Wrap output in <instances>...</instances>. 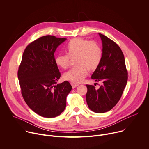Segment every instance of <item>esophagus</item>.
<instances>
[{"mask_svg":"<svg viewBox=\"0 0 149 149\" xmlns=\"http://www.w3.org/2000/svg\"><path fill=\"white\" fill-rule=\"evenodd\" d=\"M71 86H72V88H76L77 87H78V86H79V84H74V83H71Z\"/></svg>","mask_w":149,"mask_h":149,"instance_id":"obj_1","label":"esophagus"}]
</instances>
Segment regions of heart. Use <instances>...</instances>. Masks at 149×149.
<instances>
[{"label":"heart","instance_id":"obj_1","mask_svg":"<svg viewBox=\"0 0 149 149\" xmlns=\"http://www.w3.org/2000/svg\"><path fill=\"white\" fill-rule=\"evenodd\" d=\"M67 55H58L55 58V64L65 70L70 64V59H75L77 66L63 75L64 79L74 84L81 82L86 77L88 71H95L101 61L102 51L100 45L94 41L82 38H74L66 45Z\"/></svg>","mask_w":149,"mask_h":149}]
</instances>
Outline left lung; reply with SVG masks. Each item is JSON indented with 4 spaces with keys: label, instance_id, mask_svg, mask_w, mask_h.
Wrapping results in <instances>:
<instances>
[{
    "label": "left lung",
    "instance_id": "8db88e82",
    "mask_svg": "<svg viewBox=\"0 0 149 149\" xmlns=\"http://www.w3.org/2000/svg\"><path fill=\"white\" fill-rule=\"evenodd\" d=\"M102 46V57L98 68L91 75L102 84L98 89L86 85V101L89 109L96 113L111 110L120 100L127 84L128 73L125 59L119 46L106 36L99 33Z\"/></svg>",
    "mask_w": 149,
    "mask_h": 149
}]
</instances>
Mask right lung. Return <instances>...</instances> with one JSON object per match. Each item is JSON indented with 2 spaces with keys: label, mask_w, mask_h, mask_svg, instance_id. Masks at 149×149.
Here are the masks:
<instances>
[{
  "label": "right lung",
  "mask_w": 149,
  "mask_h": 149,
  "mask_svg": "<svg viewBox=\"0 0 149 149\" xmlns=\"http://www.w3.org/2000/svg\"><path fill=\"white\" fill-rule=\"evenodd\" d=\"M66 40L52 35L42 36L29 44L23 54L17 72L21 93L29 107L42 117L60 115L72 90L67 81L57 84L61 73L54 53Z\"/></svg>",
  "instance_id": "right-lung-1"
}]
</instances>
